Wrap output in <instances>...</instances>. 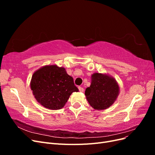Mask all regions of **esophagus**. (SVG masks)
I'll use <instances>...</instances> for the list:
<instances>
[{"instance_id": "1", "label": "esophagus", "mask_w": 155, "mask_h": 155, "mask_svg": "<svg viewBox=\"0 0 155 155\" xmlns=\"http://www.w3.org/2000/svg\"><path fill=\"white\" fill-rule=\"evenodd\" d=\"M78 88H79V91H80V92H83L84 91V89H83V87H78Z\"/></svg>"}]
</instances>
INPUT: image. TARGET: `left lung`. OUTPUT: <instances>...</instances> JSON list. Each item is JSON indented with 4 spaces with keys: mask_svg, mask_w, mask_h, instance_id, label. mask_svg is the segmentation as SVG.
I'll list each match as a JSON object with an SVG mask.
<instances>
[{
    "mask_svg": "<svg viewBox=\"0 0 155 155\" xmlns=\"http://www.w3.org/2000/svg\"><path fill=\"white\" fill-rule=\"evenodd\" d=\"M120 87L116 79L107 74L95 72L91 76V86L85 94L90 105L95 110H105L116 100Z\"/></svg>",
    "mask_w": 155,
    "mask_h": 155,
    "instance_id": "left-lung-1",
    "label": "left lung"
}]
</instances>
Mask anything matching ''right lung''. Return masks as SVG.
<instances>
[{"mask_svg": "<svg viewBox=\"0 0 155 155\" xmlns=\"http://www.w3.org/2000/svg\"><path fill=\"white\" fill-rule=\"evenodd\" d=\"M30 88L37 101L50 110L62 109L74 92H78L73 78L64 67L45 65L33 74Z\"/></svg>", "mask_w": 155, "mask_h": 155, "instance_id": "1", "label": "right lung"}]
</instances>
